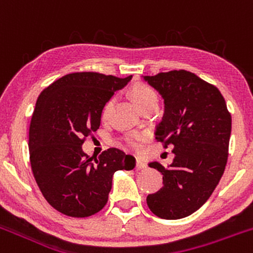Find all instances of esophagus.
Masks as SVG:
<instances>
[{
  "label": "esophagus",
  "mask_w": 253,
  "mask_h": 253,
  "mask_svg": "<svg viewBox=\"0 0 253 253\" xmlns=\"http://www.w3.org/2000/svg\"><path fill=\"white\" fill-rule=\"evenodd\" d=\"M146 162L142 161V160L136 159V162H135V169H146Z\"/></svg>",
  "instance_id": "obj_1"
}]
</instances>
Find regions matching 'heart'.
<instances>
[{
	"instance_id": "1",
	"label": "heart",
	"mask_w": 253,
	"mask_h": 253,
	"mask_svg": "<svg viewBox=\"0 0 253 253\" xmlns=\"http://www.w3.org/2000/svg\"><path fill=\"white\" fill-rule=\"evenodd\" d=\"M130 98L134 102L135 106L137 108H141L145 104L150 103V102L157 101V94L154 89L150 86L145 84H135L134 86L130 88L129 91ZM112 103L113 102L108 101L103 106L101 112V117L103 121H106L109 116V112H111ZM147 140V134L146 132H130L124 136V142L127 147L132 150H140L142 147V144Z\"/></svg>"
}]
</instances>
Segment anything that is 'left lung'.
<instances>
[{
  "instance_id": "obj_1",
  "label": "left lung",
  "mask_w": 253,
  "mask_h": 253,
  "mask_svg": "<svg viewBox=\"0 0 253 253\" xmlns=\"http://www.w3.org/2000/svg\"><path fill=\"white\" fill-rule=\"evenodd\" d=\"M145 80L160 92L165 114L155 139L173 147V162L165 169L161 189L146 198L150 211L162 219H181L198 211L219 183L229 156L231 114L214 84L193 72L173 70Z\"/></svg>"
}]
</instances>
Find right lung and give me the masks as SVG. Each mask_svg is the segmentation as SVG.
Wrapping results in <instances>:
<instances>
[{
  "mask_svg": "<svg viewBox=\"0 0 253 253\" xmlns=\"http://www.w3.org/2000/svg\"><path fill=\"white\" fill-rule=\"evenodd\" d=\"M131 77L74 72L39 94L29 126V160L42 196L57 211L72 217L96 214L108 202L114 172L135 167L134 157L117 147L94 159L82 151L86 137L101 126L103 106Z\"/></svg>",
  "mask_w": 253,
  "mask_h": 253,
  "instance_id": "1",
  "label": "right lung"
}]
</instances>
